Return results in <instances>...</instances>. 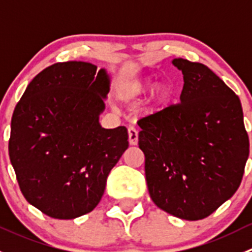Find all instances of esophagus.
Returning a JSON list of instances; mask_svg holds the SVG:
<instances>
[{"mask_svg":"<svg viewBox=\"0 0 252 252\" xmlns=\"http://www.w3.org/2000/svg\"><path fill=\"white\" fill-rule=\"evenodd\" d=\"M128 135H129V144L130 145H138V140H139V136H138V130H136L134 126H130L128 129Z\"/></svg>","mask_w":252,"mask_h":252,"instance_id":"34e87169","label":"esophagus"}]
</instances>
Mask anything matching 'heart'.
Listing matches in <instances>:
<instances>
[{
	"label": "heart",
	"instance_id": "1",
	"mask_svg": "<svg viewBox=\"0 0 252 252\" xmlns=\"http://www.w3.org/2000/svg\"><path fill=\"white\" fill-rule=\"evenodd\" d=\"M154 85L155 79L151 77L135 79V80L129 81L122 86V89L119 90V97L124 101L135 100V98L146 95L154 87V89L152 88L151 94H150V102H151L152 107L158 108L169 100L172 90L168 84L166 83H158L155 87Z\"/></svg>",
	"mask_w": 252,
	"mask_h": 252
}]
</instances>
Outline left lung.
<instances>
[{
  "mask_svg": "<svg viewBox=\"0 0 252 252\" xmlns=\"http://www.w3.org/2000/svg\"><path fill=\"white\" fill-rule=\"evenodd\" d=\"M183 73L180 103L139 121L150 196L174 217L197 220L234 195L249 157L240 100L201 63L172 61Z\"/></svg>",
  "mask_w": 252,
  "mask_h": 252,
  "instance_id": "left-lung-1",
  "label": "left lung"
}]
</instances>
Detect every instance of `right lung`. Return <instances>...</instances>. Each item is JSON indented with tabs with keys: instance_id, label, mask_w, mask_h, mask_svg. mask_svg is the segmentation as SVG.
I'll list each match as a JSON object with an SVG mask.
<instances>
[{
	"instance_id": "add662e5",
	"label": "right lung",
	"mask_w": 252,
	"mask_h": 252,
	"mask_svg": "<svg viewBox=\"0 0 252 252\" xmlns=\"http://www.w3.org/2000/svg\"><path fill=\"white\" fill-rule=\"evenodd\" d=\"M105 68L63 62L40 72L14 108L9 158L27 201L57 220L91 212L129 146L126 126L105 129Z\"/></svg>"
}]
</instances>
